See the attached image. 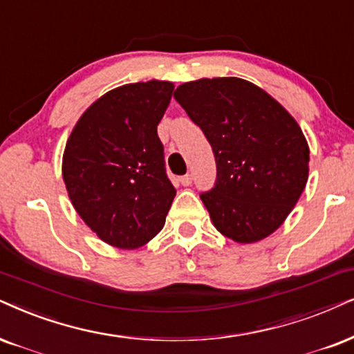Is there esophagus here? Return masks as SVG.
<instances>
[{
	"label": "esophagus",
	"mask_w": 354,
	"mask_h": 354,
	"mask_svg": "<svg viewBox=\"0 0 354 354\" xmlns=\"http://www.w3.org/2000/svg\"><path fill=\"white\" fill-rule=\"evenodd\" d=\"M180 183L183 186H191L192 185V176H191V174H185V176L180 178Z\"/></svg>",
	"instance_id": "esophagus-1"
}]
</instances>
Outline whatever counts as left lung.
I'll return each mask as SVG.
<instances>
[{
  "instance_id": "obj_1",
  "label": "left lung",
  "mask_w": 354,
  "mask_h": 354,
  "mask_svg": "<svg viewBox=\"0 0 354 354\" xmlns=\"http://www.w3.org/2000/svg\"><path fill=\"white\" fill-rule=\"evenodd\" d=\"M212 147L217 178L201 192L222 235L253 243L271 235L301 198L308 145L288 111L257 84L203 78L174 91Z\"/></svg>"
}]
</instances>
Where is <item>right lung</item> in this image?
Segmentation results:
<instances>
[{
  "mask_svg": "<svg viewBox=\"0 0 354 354\" xmlns=\"http://www.w3.org/2000/svg\"><path fill=\"white\" fill-rule=\"evenodd\" d=\"M173 89L156 80L115 88L88 107L66 142L62 171L71 204L113 247L153 239L176 196L156 133Z\"/></svg>",
  "mask_w": 354,
  "mask_h": 354,
  "instance_id": "obj_1",
  "label": "right lung"
}]
</instances>
